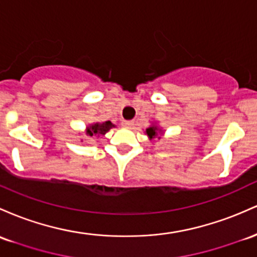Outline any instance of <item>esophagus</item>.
Listing matches in <instances>:
<instances>
[{
  "label": "esophagus",
  "instance_id": "34e87169",
  "mask_svg": "<svg viewBox=\"0 0 257 257\" xmlns=\"http://www.w3.org/2000/svg\"><path fill=\"white\" fill-rule=\"evenodd\" d=\"M122 125L124 126V128H132V126L134 125V122L133 120H123Z\"/></svg>",
  "mask_w": 257,
  "mask_h": 257
}]
</instances>
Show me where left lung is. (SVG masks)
Wrapping results in <instances>:
<instances>
[{"instance_id":"1","label":"left lung","mask_w":257,"mask_h":257,"mask_svg":"<svg viewBox=\"0 0 257 257\" xmlns=\"http://www.w3.org/2000/svg\"><path fill=\"white\" fill-rule=\"evenodd\" d=\"M145 134L148 135L149 140H154V139H161V137H163L165 132L163 129L161 128L157 123H151V125H149V128H146Z\"/></svg>"}]
</instances>
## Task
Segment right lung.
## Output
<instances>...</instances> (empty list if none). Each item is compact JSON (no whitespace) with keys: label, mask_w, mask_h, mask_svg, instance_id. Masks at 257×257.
I'll use <instances>...</instances> for the list:
<instances>
[{"label":"right lung","mask_w":257,"mask_h":257,"mask_svg":"<svg viewBox=\"0 0 257 257\" xmlns=\"http://www.w3.org/2000/svg\"><path fill=\"white\" fill-rule=\"evenodd\" d=\"M114 124L111 123L109 120H106V122H94L89 125H86L85 133L87 137H95V138H101L103 137L107 132H109V129L114 128ZM83 142V140H81Z\"/></svg>","instance_id":"add662e5"}]
</instances>
